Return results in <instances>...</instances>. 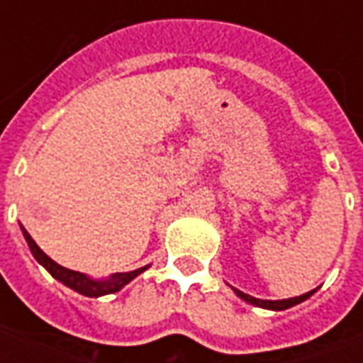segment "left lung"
Segmentation results:
<instances>
[{
  "instance_id": "obj_1",
  "label": "left lung",
  "mask_w": 363,
  "mask_h": 363,
  "mask_svg": "<svg viewBox=\"0 0 363 363\" xmlns=\"http://www.w3.org/2000/svg\"><path fill=\"white\" fill-rule=\"evenodd\" d=\"M233 291H235L237 296L241 297L243 301H247V303L257 305V307H262V309H272V311H284V309H289V307L301 303V301H305L307 297H311L313 294H315V289H311V291H307V294H303V296H299V297H289V299H276V301H270V299H257V297L249 296V294H243L241 289L233 288Z\"/></svg>"
}]
</instances>
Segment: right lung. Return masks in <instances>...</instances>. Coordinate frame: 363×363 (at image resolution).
<instances>
[{"label":"right lung","instance_id":"1","mask_svg":"<svg viewBox=\"0 0 363 363\" xmlns=\"http://www.w3.org/2000/svg\"><path fill=\"white\" fill-rule=\"evenodd\" d=\"M21 231H23V235L27 239L28 249L33 252V257L36 259L38 264H43L48 272L56 278L58 281H62L64 286L67 288L75 289L77 294H82V296L87 297H101L106 296V294H116L120 289L124 288L126 284L134 280L135 276H140L143 270H147V267L138 268V270H132V272H116L112 274L108 280H93L89 276H85L82 272H75V270H69V268L60 267L58 262H54V260L46 255V252L35 243V239L28 235V231L23 225H21Z\"/></svg>","mask_w":363,"mask_h":363}]
</instances>
